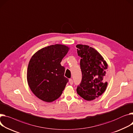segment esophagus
Wrapping results in <instances>:
<instances>
[{
	"label": "esophagus",
	"mask_w": 133,
	"mask_h": 133,
	"mask_svg": "<svg viewBox=\"0 0 133 133\" xmlns=\"http://www.w3.org/2000/svg\"><path fill=\"white\" fill-rule=\"evenodd\" d=\"M69 83H70V85L73 84V79H72V78H70V79H69Z\"/></svg>",
	"instance_id": "1"
}]
</instances>
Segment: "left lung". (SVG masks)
<instances>
[{"instance_id":"left-lung-1","label":"left lung","mask_w":133,"mask_h":133,"mask_svg":"<svg viewBox=\"0 0 133 133\" xmlns=\"http://www.w3.org/2000/svg\"><path fill=\"white\" fill-rule=\"evenodd\" d=\"M78 56L81 57L82 72L81 83L76 91L86 101H92L101 96L108 85V64L95 49L86 45H76Z\"/></svg>"}]
</instances>
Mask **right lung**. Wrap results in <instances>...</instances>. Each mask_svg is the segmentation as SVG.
I'll use <instances>...</instances> for the list:
<instances>
[{
	"instance_id": "right-lung-1",
	"label": "right lung",
	"mask_w": 133,
	"mask_h": 133,
	"mask_svg": "<svg viewBox=\"0 0 133 133\" xmlns=\"http://www.w3.org/2000/svg\"><path fill=\"white\" fill-rule=\"evenodd\" d=\"M69 48L61 44L44 48L31 57L27 69V81L34 95L40 99L52 102L58 99L68 79L65 68L60 64Z\"/></svg>"
}]
</instances>
